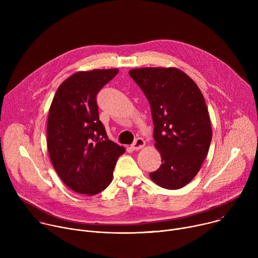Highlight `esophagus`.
Returning <instances> with one entry per match:
<instances>
[{
	"label": "esophagus",
	"mask_w": 258,
	"mask_h": 258,
	"mask_svg": "<svg viewBox=\"0 0 258 258\" xmlns=\"http://www.w3.org/2000/svg\"><path fill=\"white\" fill-rule=\"evenodd\" d=\"M145 144H146V142L142 139V138H138L133 144H132V149H134V150H140V149H142L143 147L145 146Z\"/></svg>",
	"instance_id": "34e87169"
}]
</instances>
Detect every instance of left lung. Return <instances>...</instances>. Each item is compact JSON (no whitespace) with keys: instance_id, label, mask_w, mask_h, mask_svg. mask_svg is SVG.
<instances>
[{"instance_id":"obj_1","label":"left lung","mask_w":258,"mask_h":258,"mask_svg":"<svg viewBox=\"0 0 258 258\" xmlns=\"http://www.w3.org/2000/svg\"><path fill=\"white\" fill-rule=\"evenodd\" d=\"M128 73L150 103L154 146L161 155L162 164L150 178L168 190L185 187L200 170L212 138L203 95L175 67H143Z\"/></svg>"}]
</instances>
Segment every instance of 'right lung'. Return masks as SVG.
Here are the masks:
<instances>
[{
	"label": "right lung",
	"mask_w": 258,
	"mask_h": 258,
	"mask_svg": "<svg viewBox=\"0 0 258 258\" xmlns=\"http://www.w3.org/2000/svg\"><path fill=\"white\" fill-rule=\"evenodd\" d=\"M118 69L78 71L58 88L49 109L47 145L65 185L93 196L106 189L124 147L109 140L99 120L96 96Z\"/></svg>",
	"instance_id": "obj_1"
}]
</instances>
